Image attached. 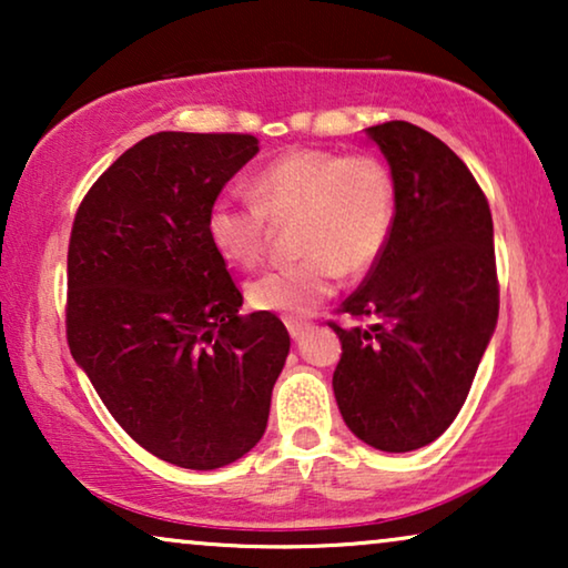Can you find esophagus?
I'll list each match as a JSON object with an SVG mask.
<instances>
[{"mask_svg": "<svg viewBox=\"0 0 568 568\" xmlns=\"http://www.w3.org/2000/svg\"><path fill=\"white\" fill-rule=\"evenodd\" d=\"M286 328H290L292 338H300V336H305V331H310V323L297 321V317H290V321H286Z\"/></svg>", "mask_w": 568, "mask_h": 568, "instance_id": "obj_1", "label": "esophagus"}]
</instances>
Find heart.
I'll return each mask as SVG.
<instances>
[{"instance_id":"heart-1","label":"heart","mask_w":568,"mask_h":568,"mask_svg":"<svg viewBox=\"0 0 568 568\" xmlns=\"http://www.w3.org/2000/svg\"><path fill=\"white\" fill-rule=\"evenodd\" d=\"M253 201L220 196L206 212V237L232 266L263 258L271 222L294 224L300 261L278 266L247 290L251 305L274 315L310 313L346 274H367L393 235L395 189L375 154L300 146L266 162L247 183Z\"/></svg>"}]
</instances>
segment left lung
<instances>
[{"label": "left lung", "instance_id": "1", "mask_svg": "<svg viewBox=\"0 0 568 568\" xmlns=\"http://www.w3.org/2000/svg\"><path fill=\"white\" fill-rule=\"evenodd\" d=\"M390 165L393 235L338 313L333 393L369 447L410 453L455 422L499 317L494 222L468 165L408 121L367 129Z\"/></svg>", "mask_w": 568, "mask_h": 568}]
</instances>
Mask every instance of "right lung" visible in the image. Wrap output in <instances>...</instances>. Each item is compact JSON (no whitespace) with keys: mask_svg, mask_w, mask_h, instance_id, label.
Segmentation results:
<instances>
[{"mask_svg":"<svg viewBox=\"0 0 568 568\" xmlns=\"http://www.w3.org/2000/svg\"><path fill=\"white\" fill-rule=\"evenodd\" d=\"M255 152L251 134L146 136L92 183L69 237L74 362L121 429L178 468H222L258 445L290 354L274 313L240 315L206 237L209 206Z\"/></svg>","mask_w":568,"mask_h":568,"instance_id":"add662e5","label":"right lung"}]
</instances>
